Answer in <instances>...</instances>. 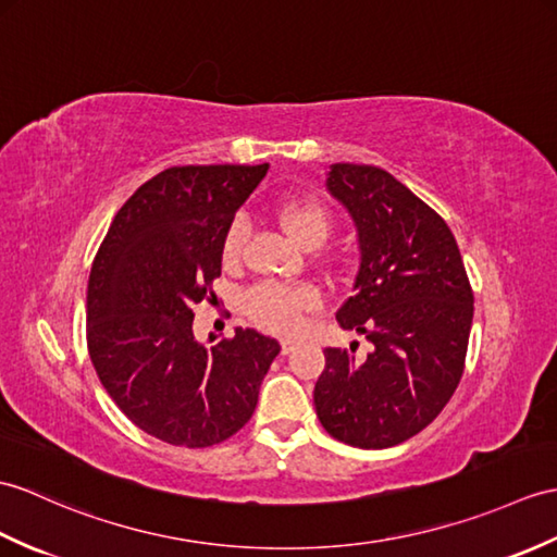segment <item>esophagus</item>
I'll return each mask as SVG.
<instances>
[{"label": "esophagus", "mask_w": 557, "mask_h": 557, "mask_svg": "<svg viewBox=\"0 0 557 557\" xmlns=\"http://www.w3.org/2000/svg\"><path fill=\"white\" fill-rule=\"evenodd\" d=\"M294 346H299V339H294V337H284V339H282V354H292V351H294Z\"/></svg>", "instance_id": "34e87169"}]
</instances>
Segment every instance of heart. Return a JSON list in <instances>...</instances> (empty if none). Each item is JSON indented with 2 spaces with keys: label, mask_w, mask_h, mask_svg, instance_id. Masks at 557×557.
Listing matches in <instances>:
<instances>
[{
  "label": "heart",
  "mask_w": 557,
  "mask_h": 557,
  "mask_svg": "<svg viewBox=\"0 0 557 557\" xmlns=\"http://www.w3.org/2000/svg\"><path fill=\"white\" fill-rule=\"evenodd\" d=\"M275 220L296 247L313 249L327 237L332 218L330 211L315 199H287L275 206ZM244 242V223L235 220L223 239V258L227 263L239 256ZM249 315L268 330L296 332L306 325L308 315L320 306L318 289L299 284V287H284V284H258L247 292L244 299Z\"/></svg>",
  "instance_id": "1"
}]
</instances>
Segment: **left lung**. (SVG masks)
I'll return each instance as SVG.
<instances>
[{
  "label": "left lung",
  "instance_id": "1",
  "mask_svg": "<svg viewBox=\"0 0 557 557\" xmlns=\"http://www.w3.org/2000/svg\"><path fill=\"white\" fill-rule=\"evenodd\" d=\"M325 187L351 215L360 251L337 320L372 348H325L315 412L348 446L389 448L422 432L454 396L474 296L454 232L392 173L332 163Z\"/></svg>",
  "mask_w": 557,
  "mask_h": 557
}]
</instances>
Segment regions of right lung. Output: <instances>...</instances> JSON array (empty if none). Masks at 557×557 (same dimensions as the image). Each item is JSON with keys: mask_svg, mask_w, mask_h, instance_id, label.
Instances as JSON below:
<instances>
[{"mask_svg": "<svg viewBox=\"0 0 557 557\" xmlns=\"http://www.w3.org/2000/svg\"><path fill=\"white\" fill-rule=\"evenodd\" d=\"M265 173L268 163L168 168L121 206L95 256L89 358L127 420L165 444L206 448L239 432L280 354L256 330L209 334L213 346L191 330V308L213 296L232 220Z\"/></svg>", "mask_w": 557, "mask_h": 557, "instance_id": "add662e5", "label": "right lung"}]
</instances>
